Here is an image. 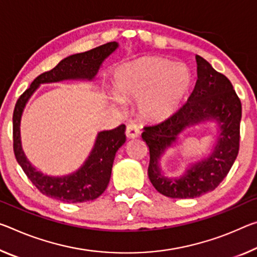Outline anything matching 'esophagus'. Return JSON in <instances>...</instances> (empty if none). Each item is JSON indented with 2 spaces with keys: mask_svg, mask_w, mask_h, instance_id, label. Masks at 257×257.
I'll return each mask as SVG.
<instances>
[{
  "mask_svg": "<svg viewBox=\"0 0 257 257\" xmlns=\"http://www.w3.org/2000/svg\"><path fill=\"white\" fill-rule=\"evenodd\" d=\"M125 136L127 138H136L140 136V128L135 123H129L125 129Z\"/></svg>",
  "mask_w": 257,
  "mask_h": 257,
  "instance_id": "34e87169",
  "label": "esophagus"
}]
</instances>
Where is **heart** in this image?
<instances>
[{"label": "heart", "mask_w": 257, "mask_h": 257, "mask_svg": "<svg viewBox=\"0 0 257 257\" xmlns=\"http://www.w3.org/2000/svg\"><path fill=\"white\" fill-rule=\"evenodd\" d=\"M190 81V72L183 64L145 57L116 71L113 100H138L137 109L144 119L161 120L178 107Z\"/></svg>", "instance_id": "1"}]
</instances>
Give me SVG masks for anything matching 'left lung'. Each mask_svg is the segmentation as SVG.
I'll return each mask as SVG.
<instances>
[{
    "mask_svg": "<svg viewBox=\"0 0 257 257\" xmlns=\"http://www.w3.org/2000/svg\"><path fill=\"white\" fill-rule=\"evenodd\" d=\"M198 79L189 99L165 120L144 127L142 138L150 149L149 178L158 192L174 199L198 198L216 189L238 156L241 103L225 75L215 71L200 56ZM205 121L217 124V141L208 156L189 165L178 178H169L160 166L161 158L176 146L187 127Z\"/></svg>",
    "mask_w": 257,
    "mask_h": 257,
    "instance_id": "8db88e82",
    "label": "left lung"
}]
</instances>
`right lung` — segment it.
I'll return each instance as SVG.
<instances>
[{"label": "right lung", "instance_id": "right-lung-1", "mask_svg": "<svg viewBox=\"0 0 257 257\" xmlns=\"http://www.w3.org/2000/svg\"><path fill=\"white\" fill-rule=\"evenodd\" d=\"M119 48L117 42H108L91 50L71 55L60 60L51 71L39 75L30 88L19 97L14 111V151L18 164L41 193L63 202H85L95 200L106 190L112 174L113 161L125 142V125L103 130L96 136L91 152L75 172L62 176H51L40 172L28 161L23 151L20 122L27 101L41 84L62 82L66 80L92 81L101 64Z\"/></svg>", "mask_w": 257, "mask_h": 257}]
</instances>
